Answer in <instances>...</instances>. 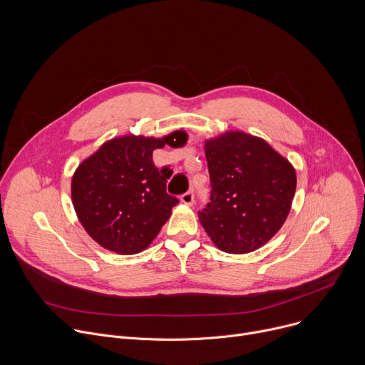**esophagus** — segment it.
<instances>
[{
    "mask_svg": "<svg viewBox=\"0 0 365 365\" xmlns=\"http://www.w3.org/2000/svg\"><path fill=\"white\" fill-rule=\"evenodd\" d=\"M180 202L185 203V205H187V206H192L193 202H195V195H193V192H186V193H183V195L180 196Z\"/></svg>",
    "mask_w": 365,
    "mask_h": 365,
    "instance_id": "1",
    "label": "esophagus"
}]
</instances>
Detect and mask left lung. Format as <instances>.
Listing matches in <instances>:
<instances>
[{
  "label": "left lung",
  "instance_id": "left-lung-1",
  "mask_svg": "<svg viewBox=\"0 0 365 365\" xmlns=\"http://www.w3.org/2000/svg\"><path fill=\"white\" fill-rule=\"evenodd\" d=\"M211 202L199 221L222 251L251 252L283 227L296 190L292 163L266 140L225 131L205 140Z\"/></svg>",
  "mask_w": 365,
  "mask_h": 365
}]
</instances>
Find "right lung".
Wrapping results in <instances>:
<instances>
[{"mask_svg":"<svg viewBox=\"0 0 365 365\" xmlns=\"http://www.w3.org/2000/svg\"><path fill=\"white\" fill-rule=\"evenodd\" d=\"M186 141L183 130L162 138L125 134L103 143L78 166L72 203L92 240L123 255L151 244L179 203L166 192L172 170L155 168L153 151L165 144L183 147Z\"/></svg>","mask_w":365,"mask_h":365,"instance_id":"right-lung-1","label":"right lung"}]
</instances>
